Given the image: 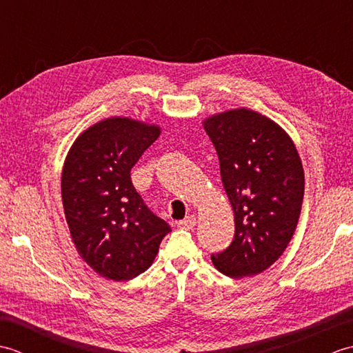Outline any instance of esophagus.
<instances>
[{
	"label": "esophagus",
	"instance_id": "34e87169",
	"mask_svg": "<svg viewBox=\"0 0 353 353\" xmlns=\"http://www.w3.org/2000/svg\"><path fill=\"white\" fill-rule=\"evenodd\" d=\"M196 223H197L196 216L190 215V216H186V219L177 221V226L181 229H185V230H191V229H194V226H196Z\"/></svg>",
	"mask_w": 353,
	"mask_h": 353
}]
</instances>
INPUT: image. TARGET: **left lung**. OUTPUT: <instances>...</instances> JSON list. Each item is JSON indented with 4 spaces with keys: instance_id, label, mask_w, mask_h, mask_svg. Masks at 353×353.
Returning a JSON list of instances; mask_svg holds the SVG:
<instances>
[{
    "instance_id": "obj_1",
    "label": "left lung",
    "mask_w": 353,
    "mask_h": 353,
    "mask_svg": "<svg viewBox=\"0 0 353 353\" xmlns=\"http://www.w3.org/2000/svg\"><path fill=\"white\" fill-rule=\"evenodd\" d=\"M220 161L235 235L212 254L220 273L234 279L272 267L287 249L301 216L305 174L290 134L273 119L236 108L203 119Z\"/></svg>"
}]
</instances>
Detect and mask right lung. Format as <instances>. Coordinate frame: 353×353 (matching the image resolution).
<instances>
[{
	"mask_svg": "<svg viewBox=\"0 0 353 353\" xmlns=\"http://www.w3.org/2000/svg\"><path fill=\"white\" fill-rule=\"evenodd\" d=\"M159 134L157 124L110 117L81 132L66 154L61 190L72 243L106 279L144 273L171 230L130 181L132 167Z\"/></svg>",
	"mask_w": 353,
	"mask_h": 353,
	"instance_id": "right-lung-1",
	"label": "right lung"
}]
</instances>
